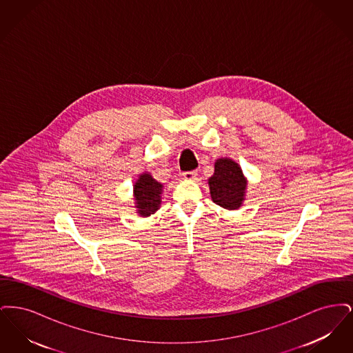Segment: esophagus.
I'll return each instance as SVG.
<instances>
[{"label": "esophagus", "mask_w": 353, "mask_h": 353, "mask_svg": "<svg viewBox=\"0 0 353 353\" xmlns=\"http://www.w3.org/2000/svg\"><path fill=\"white\" fill-rule=\"evenodd\" d=\"M185 180H194L197 177V170H189L183 173Z\"/></svg>", "instance_id": "1"}]
</instances>
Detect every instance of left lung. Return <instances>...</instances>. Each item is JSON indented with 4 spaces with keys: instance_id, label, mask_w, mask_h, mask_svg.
Listing matches in <instances>:
<instances>
[{
    "instance_id": "1",
    "label": "left lung",
    "mask_w": 353,
    "mask_h": 353,
    "mask_svg": "<svg viewBox=\"0 0 353 353\" xmlns=\"http://www.w3.org/2000/svg\"><path fill=\"white\" fill-rule=\"evenodd\" d=\"M214 203L234 210L242 206L248 181L241 167L232 159L222 157L214 164V174L208 180Z\"/></svg>"
}]
</instances>
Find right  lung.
Wrapping results in <instances>:
<instances>
[{"mask_svg":"<svg viewBox=\"0 0 353 353\" xmlns=\"http://www.w3.org/2000/svg\"><path fill=\"white\" fill-rule=\"evenodd\" d=\"M163 185L156 181L150 173L139 176L134 185V203L137 213L141 217H148L157 212L161 203Z\"/></svg>","mask_w":353,"mask_h":353,"instance_id":"1","label":"right lung"}]
</instances>
